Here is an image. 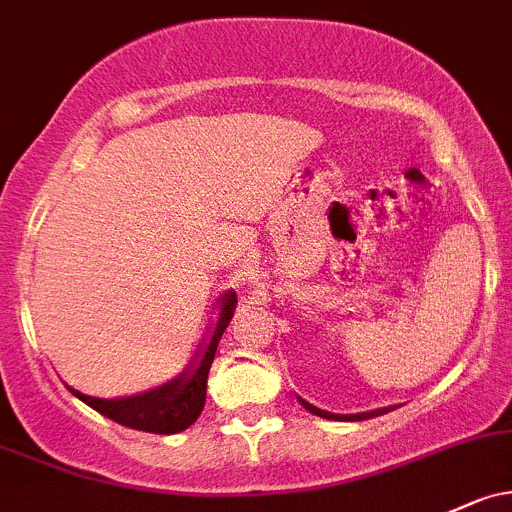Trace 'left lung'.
Masks as SVG:
<instances>
[{"label": "left lung", "mask_w": 512, "mask_h": 512, "mask_svg": "<svg viewBox=\"0 0 512 512\" xmlns=\"http://www.w3.org/2000/svg\"><path fill=\"white\" fill-rule=\"evenodd\" d=\"M300 403L305 405V410H310L312 415L327 417V420H366V417H373V415H381V412H388V410H373V412H359V415H334V412L315 408V405H310V403H307V400H302V398H300Z\"/></svg>", "instance_id": "1"}]
</instances>
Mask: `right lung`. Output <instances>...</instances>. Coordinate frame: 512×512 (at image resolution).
<instances>
[{"label": "right lung", "mask_w": 512, "mask_h": 512, "mask_svg": "<svg viewBox=\"0 0 512 512\" xmlns=\"http://www.w3.org/2000/svg\"><path fill=\"white\" fill-rule=\"evenodd\" d=\"M236 310V295H227L222 302V315H219L217 329H214L210 344H207L205 354H202L200 364L192 368L190 373H183L175 381L166 386L148 390L144 395H134V398H119V400H102L82 395L80 390L70 388V393L78 395L82 403L90 405L92 410L102 412L109 420L119 422V425L131 427L139 432L153 434H175L188 430L192 422L200 417L205 408L207 395V376H210V366L217 354V344L222 339L224 329L232 322Z\"/></svg>", "instance_id": "1"}]
</instances>
